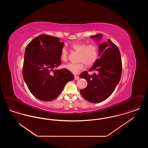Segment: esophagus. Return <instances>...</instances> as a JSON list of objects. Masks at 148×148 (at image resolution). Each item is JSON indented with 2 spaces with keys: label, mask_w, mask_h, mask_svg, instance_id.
Masks as SVG:
<instances>
[{
  "label": "esophagus",
  "mask_w": 148,
  "mask_h": 148,
  "mask_svg": "<svg viewBox=\"0 0 148 148\" xmlns=\"http://www.w3.org/2000/svg\"><path fill=\"white\" fill-rule=\"evenodd\" d=\"M79 78V77L77 75H74V79L75 80H77Z\"/></svg>",
  "instance_id": "1"
}]
</instances>
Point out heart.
I'll return each instance as SVG.
<instances>
[{
  "label": "heart",
  "instance_id": "b5f03b06",
  "mask_svg": "<svg viewBox=\"0 0 148 148\" xmlns=\"http://www.w3.org/2000/svg\"><path fill=\"white\" fill-rule=\"evenodd\" d=\"M71 48L73 51L79 53L78 63H68L64 65L63 67L74 74H78L85 68V63L88 66H90L96 62L99 57V49L95 43L87 44L86 42H75L71 45ZM69 53L63 47L61 49L60 59L65 62L68 60Z\"/></svg>",
  "mask_w": 148,
  "mask_h": 148
}]
</instances>
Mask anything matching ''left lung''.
Segmentation results:
<instances>
[{"label":"left lung","instance_id":"1","mask_svg":"<svg viewBox=\"0 0 148 148\" xmlns=\"http://www.w3.org/2000/svg\"><path fill=\"white\" fill-rule=\"evenodd\" d=\"M103 35L98 34L92 35L91 38L100 39ZM97 59L89 71H94L92 75L85 71L80 77L88 82L87 86L80 90L83 97L92 103H98L109 97L119 83L121 73L122 62L119 50L109 39L106 42L99 45Z\"/></svg>","mask_w":148,"mask_h":148}]
</instances>
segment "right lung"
<instances>
[{
	"label": "right lung",
	"mask_w": 148,
	"mask_h": 148,
	"mask_svg": "<svg viewBox=\"0 0 148 148\" xmlns=\"http://www.w3.org/2000/svg\"><path fill=\"white\" fill-rule=\"evenodd\" d=\"M50 35H39L27 45L23 66V77L29 91L38 99L51 101L63 90L74 75L65 68L53 70L61 65L64 42Z\"/></svg>",
	"instance_id": "obj_1"
}]
</instances>
